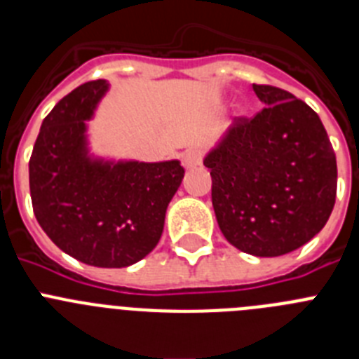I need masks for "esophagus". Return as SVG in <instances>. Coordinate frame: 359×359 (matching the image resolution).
Instances as JSON below:
<instances>
[{"label": "esophagus", "mask_w": 359, "mask_h": 359, "mask_svg": "<svg viewBox=\"0 0 359 359\" xmlns=\"http://www.w3.org/2000/svg\"><path fill=\"white\" fill-rule=\"evenodd\" d=\"M182 161H183V165H185V169H194V167L201 165V161H203L201 151H198V149H189V151L183 154Z\"/></svg>", "instance_id": "esophagus-1"}]
</instances>
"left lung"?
<instances>
[{"label":"left lung","mask_w":359,"mask_h":359,"mask_svg":"<svg viewBox=\"0 0 359 359\" xmlns=\"http://www.w3.org/2000/svg\"><path fill=\"white\" fill-rule=\"evenodd\" d=\"M266 104L237 116L205 158L223 236L255 257L300 248L325 226L336 201V156L322 120L300 98L253 84Z\"/></svg>","instance_id":"obj_1"}]
</instances>
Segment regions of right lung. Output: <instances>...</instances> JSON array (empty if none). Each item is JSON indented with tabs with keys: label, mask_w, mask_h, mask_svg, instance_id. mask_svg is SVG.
<instances>
[{
	"label": "right lung",
	"mask_w": 359,
	"mask_h": 359,
	"mask_svg": "<svg viewBox=\"0 0 359 359\" xmlns=\"http://www.w3.org/2000/svg\"><path fill=\"white\" fill-rule=\"evenodd\" d=\"M107 90L84 82L43 120L32 151L30 198L37 223L73 259L126 268L154 250L182 183L180 161L104 163L86 154V123Z\"/></svg>",
	"instance_id": "add662e5"
}]
</instances>
